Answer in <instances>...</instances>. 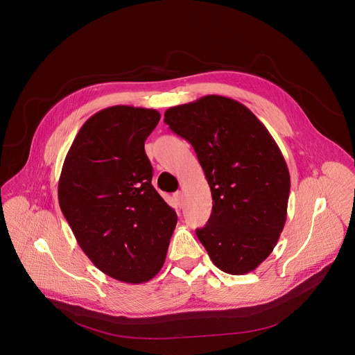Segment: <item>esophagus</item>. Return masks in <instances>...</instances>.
<instances>
[{
    "label": "esophagus",
    "instance_id": "esophagus-1",
    "mask_svg": "<svg viewBox=\"0 0 355 355\" xmlns=\"http://www.w3.org/2000/svg\"><path fill=\"white\" fill-rule=\"evenodd\" d=\"M174 199L177 200V204H178L180 207H182V200H184V193H182L181 191H177V192L174 193Z\"/></svg>",
    "mask_w": 355,
    "mask_h": 355
}]
</instances>
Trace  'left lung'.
I'll return each instance as SVG.
<instances>
[{
    "instance_id": "obj_1",
    "label": "left lung",
    "mask_w": 355,
    "mask_h": 355,
    "mask_svg": "<svg viewBox=\"0 0 355 355\" xmlns=\"http://www.w3.org/2000/svg\"><path fill=\"white\" fill-rule=\"evenodd\" d=\"M164 122L192 144L211 187L215 204L199 241L223 272L256 270L286 220L291 180L278 144L247 107L220 95L173 107Z\"/></svg>"
}]
</instances>
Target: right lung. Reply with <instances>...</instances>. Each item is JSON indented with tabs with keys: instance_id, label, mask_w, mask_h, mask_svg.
<instances>
[{
	"instance_id": "1",
	"label": "right lung",
	"mask_w": 355,
	"mask_h": 355,
	"mask_svg": "<svg viewBox=\"0 0 355 355\" xmlns=\"http://www.w3.org/2000/svg\"><path fill=\"white\" fill-rule=\"evenodd\" d=\"M156 110L110 107L77 133L59 180V204L77 243L104 274L128 284L163 267L177 214L151 185L144 141Z\"/></svg>"
}]
</instances>
